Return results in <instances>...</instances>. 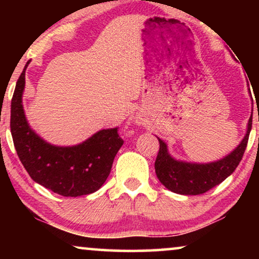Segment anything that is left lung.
Listing matches in <instances>:
<instances>
[{
    "label": "left lung",
    "mask_w": 259,
    "mask_h": 259,
    "mask_svg": "<svg viewBox=\"0 0 259 259\" xmlns=\"http://www.w3.org/2000/svg\"><path fill=\"white\" fill-rule=\"evenodd\" d=\"M251 127H252V115L250 116L247 122L245 137L238 146L221 160L208 162V164H196V162L193 164V162L176 160L169 155L167 145L158 138L160 148L154 162L155 175L166 189L175 193L184 194V196H197L207 192L212 187L224 182L239 165L245 152Z\"/></svg>",
    "instance_id": "1"
}]
</instances>
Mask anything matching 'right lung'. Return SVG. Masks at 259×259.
Returning <instances> with one entry per match:
<instances>
[{
    "mask_svg": "<svg viewBox=\"0 0 259 259\" xmlns=\"http://www.w3.org/2000/svg\"><path fill=\"white\" fill-rule=\"evenodd\" d=\"M16 82L10 109L14 146L30 178L63 197L93 193L104 185L122 146L118 127L101 130L75 146H55L37 136L28 123L22 105L26 68Z\"/></svg>",
    "mask_w": 259,
    "mask_h": 259,
    "instance_id": "obj_1",
    "label": "right lung"
}]
</instances>
